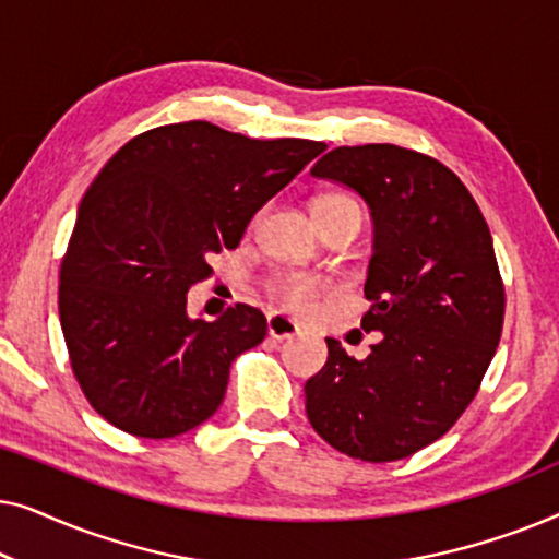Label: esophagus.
Wrapping results in <instances>:
<instances>
[{
    "instance_id": "esophagus-1",
    "label": "esophagus",
    "mask_w": 559,
    "mask_h": 559,
    "mask_svg": "<svg viewBox=\"0 0 559 559\" xmlns=\"http://www.w3.org/2000/svg\"><path fill=\"white\" fill-rule=\"evenodd\" d=\"M266 331H270L272 338H293V335L300 333V328H297V323H293V320L280 316V312H272L270 318H266Z\"/></svg>"
}]
</instances>
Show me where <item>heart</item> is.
I'll return each mask as SVG.
<instances>
[{
	"label": "heart",
	"instance_id": "1",
	"mask_svg": "<svg viewBox=\"0 0 559 559\" xmlns=\"http://www.w3.org/2000/svg\"><path fill=\"white\" fill-rule=\"evenodd\" d=\"M338 211H354L361 216V209L350 195L328 193L316 201V216H328V213ZM320 289H323V282L302 272H282L270 280V295L280 302V308L289 312H308Z\"/></svg>",
	"mask_w": 559,
	"mask_h": 559
}]
</instances>
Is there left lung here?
Instances as JSON below:
<instances>
[{
  "label": "left lung",
  "instance_id": "1",
  "mask_svg": "<svg viewBox=\"0 0 559 559\" xmlns=\"http://www.w3.org/2000/svg\"><path fill=\"white\" fill-rule=\"evenodd\" d=\"M356 190L373 218L361 320L371 354L325 338L305 384L320 438L358 461L389 463L442 438L476 396L503 328V282L488 224L461 178L396 144L335 147L310 170Z\"/></svg>",
  "mask_w": 559,
  "mask_h": 559
}]
</instances>
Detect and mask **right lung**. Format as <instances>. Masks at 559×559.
<instances>
[{
  "label": "right lung",
  "instance_id": "obj_1",
  "mask_svg": "<svg viewBox=\"0 0 559 559\" xmlns=\"http://www.w3.org/2000/svg\"><path fill=\"white\" fill-rule=\"evenodd\" d=\"M323 150L182 121L136 134L104 165L79 205L58 310L75 379L106 423L165 440L221 407L231 364L264 341L266 318L239 302L193 320L188 289Z\"/></svg>",
  "mask_w": 559,
  "mask_h": 559
}]
</instances>
